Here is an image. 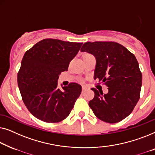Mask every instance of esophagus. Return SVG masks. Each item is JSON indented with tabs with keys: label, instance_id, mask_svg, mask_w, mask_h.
Here are the masks:
<instances>
[{
	"label": "esophagus",
	"instance_id": "34e87169",
	"mask_svg": "<svg viewBox=\"0 0 155 155\" xmlns=\"http://www.w3.org/2000/svg\"><path fill=\"white\" fill-rule=\"evenodd\" d=\"M87 87H86V86H82V93H84L85 92V91H86L87 90Z\"/></svg>",
	"mask_w": 155,
	"mask_h": 155
}]
</instances>
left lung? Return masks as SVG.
I'll list each match as a JSON object with an SVG mask.
<instances>
[{
    "label": "left lung",
    "instance_id": "left-lung-1",
    "mask_svg": "<svg viewBox=\"0 0 155 155\" xmlns=\"http://www.w3.org/2000/svg\"><path fill=\"white\" fill-rule=\"evenodd\" d=\"M95 56L94 78L108 87V93L93 88L95 96L89 101L94 114L107 123H117L127 117L140 98L142 73L134 54L112 41L85 43L81 49Z\"/></svg>",
    "mask_w": 155,
    "mask_h": 155
}]
</instances>
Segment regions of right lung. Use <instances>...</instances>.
<instances>
[{
	"instance_id": "obj_1",
	"label": "right lung",
	"mask_w": 155,
	"mask_h": 155,
	"mask_svg": "<svg viewBox=\"0 0 155 155\" xmlns=\"http://www.w3.org/2000/svg\"><path fill=\"white\" fill-rule=\"evenodd\" d=\"M83 43L46 38L26 52L17 75L23 102L37 119L58 123L70 114L81 86L76 83L58 88L61 72L67 71Z\"/></svg>"
}]
</instances>
